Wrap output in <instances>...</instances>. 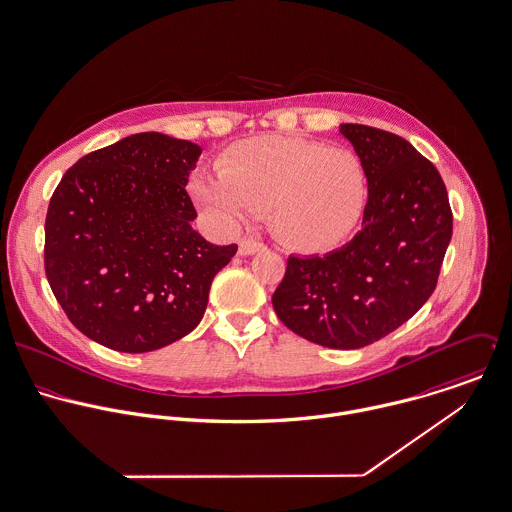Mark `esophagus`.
<instances>
[{
  "mask_svg": "<svg viewBox=\"0 0 512 512\" xmlns=\"http://www.w3.org/2000/svg\"><path fill=\"white\" fill-rule=\"evenodd\" d=\"M261 249H265V243L259 241V239L243 237V239L239 241V253H241V255H253V253H257V251H261Z\"/></svg>",
  "mask_w": 512,
  "mask_h": 512,
  "instance_id": "1",
  "label": "esophagus"
}]
</instances>
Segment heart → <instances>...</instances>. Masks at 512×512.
<instances>
[{
  "label": "heart",
  "mask_w": 512,
  "mask_h": 512,
  "mask_svg": "<svg viewBox=\"0 0 512 512\" xmlns=\"http://www.w3.org/2000/svg\"><path fill=\"white\" fill-rule=\"evenodd\" d=\"M192 194L225 223L269 209L275 235L299 251H326L358 225L368 176L346 146L293 136H257L235 144L219 162V176L198 174Z\"/></svg>",
  "instance_id": "heart-1"
}]
</instances>
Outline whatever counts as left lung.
I'll return each instance as SVG.
<instances>
[{
  "label": "left lung",
  "instance_id": "8db88e82",
  "mask_svg": "<svg viewBox=\"0 0 512 512\" xmlns=\"http://www.w3.org/2000/svg\"><path fill=\"white\" fill-rule=\"evenodd\" d=\"M340 132L368 176L362 229L324 257L291 255L273 308L310 342L354 350L394 332L431 297L453 213L437 168L406 138L366 124Z\"/></svg>",
  "mask_w": 512,
  "mask_h": 512
}]
</instances>
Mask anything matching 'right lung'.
<instances>
[{
    "instance_id": "add662e5",
    "label": "right lung",
    "mask_w": 512,
    "mask_h": 512,
    "mask_svg": "<svg viewBox=\"0 0 512 512\" xmlns=\"http://www.w3.org/2000/svg\"><path fill=\"white\" fill-rule=\"evenodd\" d=\"M202 148L140 132L83 156L45 217V275L91 340L140 354L192 332L209 287L237 251L192 229L186 184Z\"/></svg>"
}]
</instances>
